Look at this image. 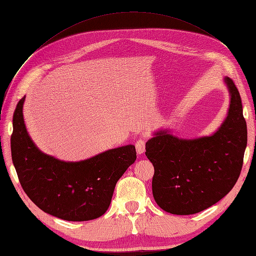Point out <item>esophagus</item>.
I'll return each instance as SVG.
<instances>
[{
    "instance_id": "34e87169",
    "label": "esophagus",
    "mask_w": 256,
    "mask_h": 256,
    "mask_svg": "<svg viewBox=\"0 0 256 256\" xmlns=\"http://www.w3.org/2000/svg\"><path fill=\"white\" fill-rule=\"evenodd\" d=\"M136 152L138 154H141L145 152V140L144 138H138V140L136 142Z\"/></svg>"
}]
</instances>
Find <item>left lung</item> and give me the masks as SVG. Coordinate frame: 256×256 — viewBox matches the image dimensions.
Wrapping results in <instances>:
<instances>
[{
    "label": "left lung",
    "instance_id": "1",
    "mask_svg": "<svg viewBox=\"0 0 256 256\" xmlns=\"http://www.w3.org/2000/svg\"><path fill=\"white\" fill-rule=\"evenodd\" d=\"M230 94L228 114L210 136L182 140L160 131L146 143L152 164V196L160 208L173 214L203 212L233 189L242 172L246 124L235 83L226 79Z\"/></svg>",
    "mask_w": 256,
    "mask_h": 256
}]
</instances>
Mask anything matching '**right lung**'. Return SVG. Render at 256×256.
I'll use <instances>...</instances> for the list:
<instances>
[{
	"label": "right lung",
	"instance_id": "add662e5",
	"mask_svg": "<svg viewBox=\"0 0 256 256\" xmlns=\"http://www.w3.org/2000/svg\"><path fill=\"white\" fill-rule=\"evenodd\" d=\"M23 97L14 112L12 158L19 182L42 210L66 221H88L110 206L115 184L136 159L134 145L106 150L80 162L44 154L30 140L23 120Z\"/></svg>",
	"mask_w": 256,
	"mask_h": 256
}]
</instances>
